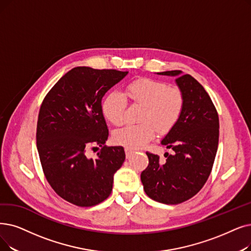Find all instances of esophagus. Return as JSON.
Masks as SVG:
<instances>
[{
  "instance_id": "esophagus-1",
  "label": "esophagus",
  "mask_w": 251,
  "mask_h": 251,
  "mask_svg": "<svg viewBox=\"0 0 251 251\" xmlns=\"http://www.w3.org/2000/svg\"><path fill=\"white\" fill-rule=\"evenodd\" d=\"M133 152H134V151H133V150H131V149H128V148H126V149H125L126 158H130V157H131Z\"/></svg>"
}]
</instances>
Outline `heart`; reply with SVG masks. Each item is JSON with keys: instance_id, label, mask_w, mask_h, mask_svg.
Returning a JSON list of instances; mask_svg holds the SVG:
<instances>
[{"instance_id": "obj_1", "label": "heart", "mask_w": 251, "mask_h": 251, "mask_svg": "<svg viewBox=\"0 0 251 251\" xmlns=\"http://www.w3.org/2000/svg\"><path fill=\"white\" fill-rule=\"evenodd\" d=\"M124 95L134 104L143 106L137 125H128L117 130L114 143L128 149H139L154 137L156 129L166 133L176 125L182 114L184 97L177 88L158 80L141 78L130 82ZM119 91L108 92L102 100L101 111L105 119L115 126L124 122L126 100Z\"/></svg>"}]
</instances>
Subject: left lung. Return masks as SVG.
<instances>
[{
  "instance_id": "obj_1",
  "label": "left lung",
  "mask_w": 251,
  "mask_h": 251,
  "mask_svg": "<svg viewBox=\"0 0 251 251\" xmlns=\"http://www.w3.org/2000/svg\"><path fill=\"white\" fill-rule=\"evenodd\" d=\"M158 75L176 77L184 97L178 122L161 144L173 150L165 162L147 151L148 167L140 179L149 197L164 204H179L197 194L208 179L219 146L220 121L216 108L203 86L191 75L167 71Z\"/></svg>"
}]
</instances>
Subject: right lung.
<instances>
[{"mask_svg":"<svg viewBox=\"0 0 251 251\" xmlns=\"http://www.w3.org/2000/svg\"><path fill=\"white\" fill-rule=\"evenodd\" d=\"M128 72L77 67L61 77L39 112L37 148L51 188L81 207L101 203L113 190L114 174L125 160L123 147H106L108 129L101 111L103 95ZM101 147L95 159L90 146Z\"/></svg>","mask_w":251,"mask_h":251,"instance_id":"obj_1","label":"right lung"}]
</instances>
